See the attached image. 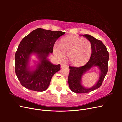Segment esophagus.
I'll use <instances>...</instances> for the list:
<instances>
[{"label":"esophagus","mask_w":122,"mask_h":122,"mask_svg":"<svg viewBox=\"0 0 122 122\" xmlns=\"http://www.w3.org/2000/svg\"><path fill=\"white\" fill-rule=\"evenodd\" d=\"M67 67V65L64 64H61V68H64V67Z\"/></svg>","instance_id":"esophagus-1"}]
</instances>
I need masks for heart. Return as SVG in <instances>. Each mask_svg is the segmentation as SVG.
<instances>
[{
  "label": "heart",
  "mask_w": 122,
  "mask_h": 122,
  "mask_svg": "<svg viewBox=\"0 0 122 122\" xmlns=\"http://www.w3.org/2000/svg\"><path fill=\"white\" fill-rule=\"evenodd\" d=\"M92 47L89 40L70 36L61 40L60 47L55 46L53 53L59 60H62L65 54H68V60L75 66L84 64L92 54Z\"/></svg>",
  "instance_id": "heart-1"
}]
</instances>
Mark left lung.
<instances>
[{
    "label": "left lung",
    "mask_w": 122,
    "mask_h": 122,
    "mask_svg": "<svg viewBox=\"0 0 122 122\" xmlns=\"http://www.w3.org/2000/svg\"><path fill=\"white\" fill-rule=\"evenodd\" d=\"M83 36L89 40L92 44V51L90 60L82 67H69L70 69L68 77L69 86L73 92L77 94L90 93L99 88L101 86L108 72L109 53L104 44L100 40L91 35H84ZM94 65L98 66L101 71L99 79L94 87L90 89H86L81 84V79L83 73Z\"/></svg>",
    "instance_id": "1"
}]
</instances>
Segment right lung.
I'll use <instances>...</instances> for the list:
<instances>
[{
  "instance_id": "right-lung-1",
  "label": "right lung",
  "mask_w": 122,
  "mask_h": 122,
  "mask_svg": "<svg viewBox=\"0 0 122 122\" xmlns=\"http://www.w3.org/2000/svg\"><path fill=\"white\" fill-rule=\"evenodd\" d=\"M65 34L39 28L22 40L15 54V72L21 85L28 90L43 92L48 87L55 73L60 71L61 65H53L47 60L57 39ZM33 53L38 55L40 63L35 71L28 68V58Z\"/></svg>"
}]
</instances>
